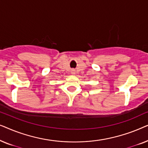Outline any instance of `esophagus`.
I'll return each mask as SVG.
<instances>
[{"label":"esophagus","mask_w":148,"mask_h":148,"mask_svg":"<svg viewBox=\"0 0 148 148\" xmlns=\"http://www.w3.org/2000/svg\"><path fill=\"white\" fill-rule=\"evenodd\" d=\"M71 73H72V74H75V70H72V71H71Z\"/></svg>","instance_id":"34e87169"}]
</instances>
